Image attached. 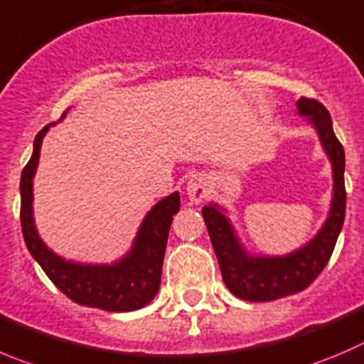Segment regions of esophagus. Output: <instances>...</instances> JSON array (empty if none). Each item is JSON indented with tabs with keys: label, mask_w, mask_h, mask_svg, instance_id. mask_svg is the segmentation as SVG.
Wrapping results in <instances>:
<instances>
[{
	"label": "esophagus",
	"mask_w": 364,
	"mask_h": 364,
	"mask_svg": "<svg viewBox=\"0 0 364 364\" xmlns=\"http://www.w3.org/2000/svg\"><path fill=\"white\" fill-rule=\"evenodd\" d=\"M186 195L191 200L193 203H200L210 195V180L209 176L202 175V173H196L191 175L186 184Z\"/></svg>",
	"instance_id": "esophagus-1"
}]
</instances>
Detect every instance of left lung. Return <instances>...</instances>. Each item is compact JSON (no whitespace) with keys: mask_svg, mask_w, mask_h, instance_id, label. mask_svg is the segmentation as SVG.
<instances>
[{"mask_svg":"<svg viewBox=\"0 0 364 364\" xmlns=\"http://www.w3.org/2000/svg\"><path fill=\"white\" fill-rule=\"evenodd\" d=\"M296 112L316 130L332 168L328 216L306 245L284 255H254L243 247L227 209L218 203L202 207L221 277L232 295L248 302H272L306 289L331 259L345 221V151L332 130L328 110L316 100L300 98Z\"/></svg>","mask_w":364,"mask_h":364,"instance_id":"1","label":"left lung"}]
</instances>
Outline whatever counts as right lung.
<instances>
[{"label": "right lung", "instance_id": "right-lung-1", "mask_svg": "<svg viewBox=\"0 0 364 364\" xmlns=\"http://www.w3.org/2000/svg\"><path fill=\"white\" fill-rule=\"evenodd\" d=\"M64 116L60 119H64ZM55 123L36 136L33 154L21 175V227L28 252L51 282L73 302L112 313L144 307L161 288L162 261L173 214L180 209L178 191L155 203L141 221L132 248L110 264H89L55 254L39 236L33 218V176L39 166L43 139Z\"/></svg>", "mask_w": 364, "mask_h": 364}]
</instances>
